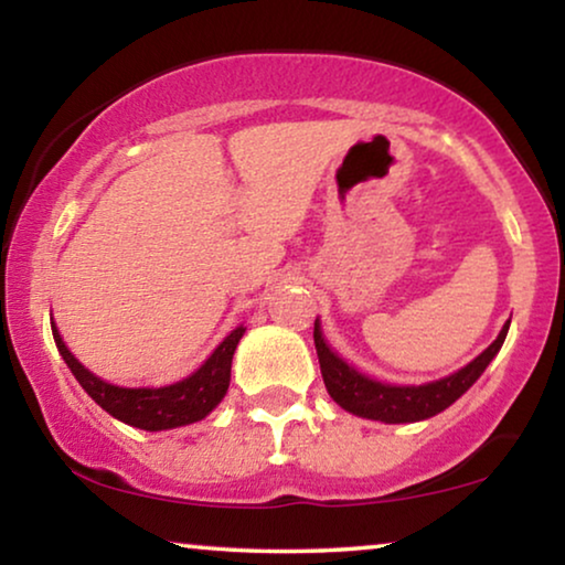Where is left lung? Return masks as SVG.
<instances>
[{
    "mask_svg": "<svg viewBox=\"0 0 565 565\" xmlns=\"http://www.w3.org/2000/svg\"><path fill=\"white\" fill-rule=\"evenodd\" d=\"M509 331V321L499 337L478 354L473 362L458 373L443 377V381L424 383V385H388L373 377L358 373V370L347 365V362L329 350L323 342L319 319L313 323V342L316 354H319V365L323 383H327L329 396L337 401L344 412L358 414L362 419H375L385 424H406V422H422L429 419L447 406L455 404L470 385H473L489 362L497 358V352L504 344Z\"/></svg>",
    "mask_w": 565,
    "mask_h": 565,
    "instance_id": "1",
    "label": "left lung"
}]
</instances>
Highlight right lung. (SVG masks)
Returning a JSON list of instances; mask_svg holds the SVG:
<instances>
[{
	"label": "right lung",
	"instance_id": "1",
	"mask_svg": "<svg viewBox=\"0 0 565 565\" xmlns=\"http://www.w3.org/2000/svg\"><path fill=\"white\" fill-rule=\"evenodd\" d=\"M53 339L61 358L72 370L76 381L89 393L97 406H103L115 419L130 424L136 429L161 431L184 427V424L205 419L215 406L221 404L228 391L231 360H234L238 339L244 337V327H236L223 342L215 347L211 358L200 365L190 377L180 383L161 385V388H120V385L105 383L103 377L89 373L79 360L68 352L61 339L56 323H53Z\"/></svg>",
	"mask_w": 565,
	"mask_h": 565
}]
</instances>
